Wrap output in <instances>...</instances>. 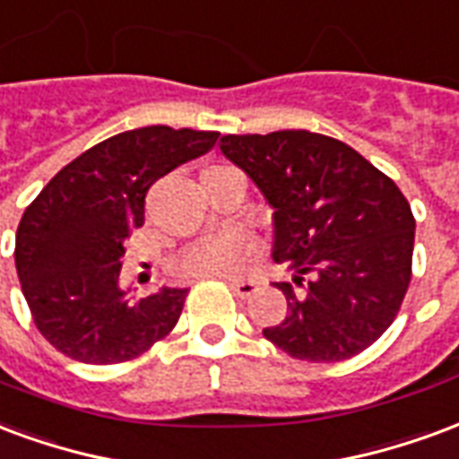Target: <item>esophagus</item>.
<instances>
[{
  "mask_svg": "<svg viewBox=\"0 0 459 459\" xmlns=\"http://www.w3.org/2000/svg\"><path fill=\"white\" fill-rule=\"evenodd\" d=\"M230 289L234 290V296H239V299H249L254 290H256V283H254V281H244V279H230Z\"/></svg>",
  "mask_w": 459,
  "mask_h": 459,
  "instance_id": "34e87169",
  "label": "esophagus"
}]
</instances>
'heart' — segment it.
Instances as JSON below:
<instances>
[{"label":"heart","mask_w":459,"mask_h":459,"mask_svg":"<svg viewBox=\"0 0 459 459\" xmlns=\"http://www.w3.org/2000/svg\"><path fill=\"white\" fill-rule=\"evenodd\" d=\"M254 252V239L230 232L188 249L178 262V271L190 279H227L242 269L244 259Z\"/></svg>","instance_id":"b5f03b06"}]
</instances>
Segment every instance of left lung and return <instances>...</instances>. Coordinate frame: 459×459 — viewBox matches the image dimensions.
Masks as SVG:
<instances>
[{"instance_id":"obj_1","label":"left lung","mask_w":459,"mask_h":459,"mask_svg":"<svg viewBox=\"0 0 459 459\" xmlns=\"http://www.w3.org/2000/svg\"><path fill=\"white\" fill-rule=\"evenodd\" d=\"M220 152L273 210V262L293 269L289 310L264 337L306 362L377 342L406 296L416 220L396 183L352 146L306 129L227 134Z\"/></svg>"}]
</instances>
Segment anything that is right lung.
I'll return each mask as SVG.
<instances>
[{
    "instance_id": "1",
    "label": "right lung",
    "mask_w": 459,
    "mask_h": 459,
    "mask_svg": "<svg viewBox=\"0 0 459 459\" xmlns=\"http://www.w3.org/2000/svg\"><path fill=\"white\" fill-rule=\"evenodd\" d=\"M217 132L142 126L109 136L58 170L16 230V273L36 327L85 364L146 352L176 327L188 289L134 299L122 289L124 239L143 225V197L180 163L215 146Z\"/></svg>"
}]
</instances>
